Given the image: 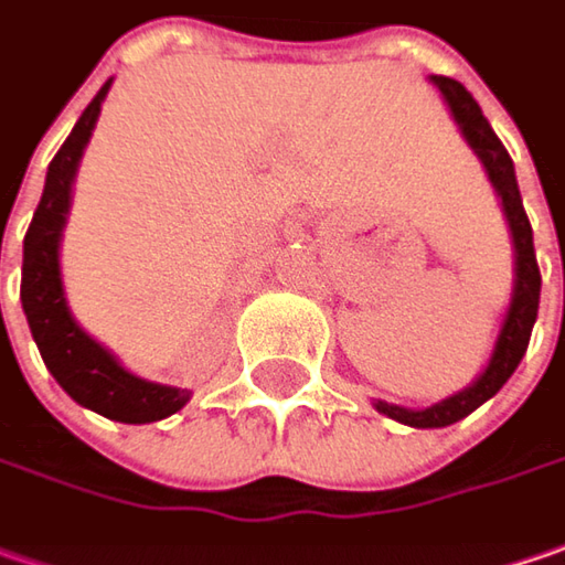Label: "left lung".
Listing matches in <instances>:
<instances>
[{
    "label": "left lung",
    "instance_id": "8db88e82",
    "mask_svg": "<svg viewBox=\"0 0 565 565\" xmlns=\"http://www.w3.org/2000/svg\"><path fill=\"white\" fill-rule=\"evenodd\" d=\"M433 82L439 85L443 97L449 100L452 116L461 126V136L468 138V145L478 151V158L487 167L490 183L497 185V192L503 199L505 221H509L512 243H515V294H512V303L505 312L503 331L497 338L493 356L471 388L458 392L439 405L424 407V411H407V407L385 405V402L376 405L385 417L402 420L407 427H449V424H458L461 417H468L471 411H478L487 398H493L505 385V380L515 373V366L522 363L534 319H537V303H541V268H537V256H534V236H531V224H527L525 205H522V192L515 183L512 158L503 148V141L497 138V132L490 129V122L483 119L478 100L465 90V85H458L446 75H433Z\"/></svg>",
    "mask_w": 565,
    "mask_h": 565
}]
</instances>
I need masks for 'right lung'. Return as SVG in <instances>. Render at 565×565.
I'll return each mask as SVG.
<instances>
[{
  "label": "right lung",
  "mask_w": 565,
  "mask_h": 565,
  "mask_svg": "<svg viewBox=\"0 0 565 565\" xmlns=\"http://www.w3.org/2000/svg\"><path fill=\"white\" fill-rule=\"evenodd\" d=\"M107 90L110 82L97 90V97L78 116L72 136L62 141L56 158L50 160L40 205L24 234L21 307L46 370L78 405L122 424H151L177 414L189 402V392L126 373L113 354L75 326L60 281V234L68 214V192Z\"/></svg>",
  "instance_id": "right-lung-1"
}]
</instances>
